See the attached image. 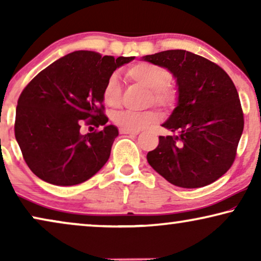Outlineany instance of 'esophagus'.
<instances>
[{"label": "esophagus", "instance_id": "1", "mask_svg": "<svg viewBox=\"0 0 261 261\" xmlns=\"http://www.w3.org/2000/svg\"><path fill=\"white\" fill-rule=\"evenodd\" d=\"M121 134H129V135H138L140 132L139 130H130V129H124V128H121L120 129Z\"/></svg>", "mask_w": 261, "mask_h": 261}]
</instances>
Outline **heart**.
Listing matches in <instances>:
<instances>
[{
	"mask_svg": "<svg viewBox=\"0 0 261 261\" xmlns=\"http://www.w3.org/2000/svg\"><path fill=\"white\" fill-rule=\"evenodd\" d=\"M126 76L132 82L151 89L149 101L164 107L173 108L178 102L176 88L169 83L171 73L165 67L148 62H139L126 70ZM103 102L109 107H117L121 101V83L116 73L110 74L102 90ZM160 114L154 110L148 112H119L114 114L113 120L124 129L139 130L155 123Z\"/></svg>",
	"mask_w": 261,
	"mask_h": 261,
	"instance_id": "1",
	"label": "heart"
}]
</instances>
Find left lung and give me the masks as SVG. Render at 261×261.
I'll use <instances>...</instances> for the list:
<instances>
[{
    "instance_id": "1",
    "label": "left lung",
    "mask_w": 261,
    "mask_h": 261,
    "mask_svg": "<svg viewBox=\"0 0 261 261\" xmlns=\"http://www.w3.org/2000/svg\"><path fill=\"white\" fill-rule=\"evenodd\" d=\"M176 78L178 102L147 162L176 187L195 189L222 177L237 155L244 114L237 88L215 63L184 49L145 56Z\"/></svg>"
}]
</instances>
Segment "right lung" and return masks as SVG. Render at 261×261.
Masks as SVG:
<instances>
[{
	"label": "right lung",
	"instance_id": "add662e5",
	"mask_svg": "<svg viewBox=\"0 0 261 261\" xmlns=\"http://www.w3.org/2000/svg\"><path fill=\"white\" fill-rule=\"evenodd\" d=\"M133 59L76 51L56 60L28 83L17 101L14 130L35 176L46 183L71 187L105 166L119 130L106 124L102 90L110 74ZM83 122L105 128L82 136Z\"/></svg>",
	"mask_w": 261,
	"mask_h": 261
}]
</instances>
